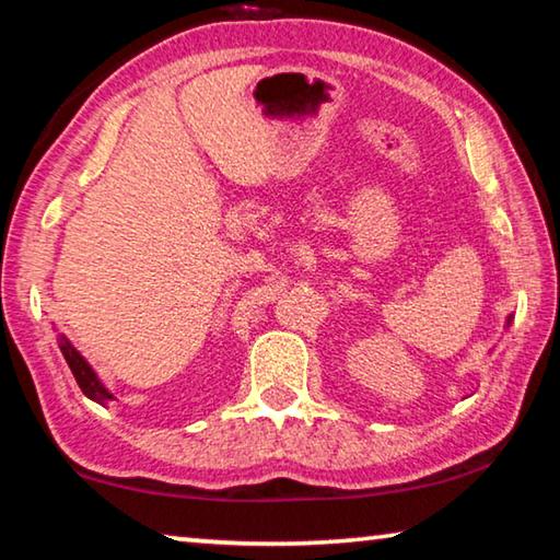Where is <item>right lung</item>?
Returning <instances> with one entry per match:
<instances>
[{
    "mask_svg": "<svg viewBox=\"0 0 560 560\" xmlns=\"http://www.w3.org/2000/svg\"><path fill=\"white\" fill-rule=\"evenodd\" d=\"M61 353H63V358H66V363H69L71 373H73V377H75V383H79L83 395H89V397H93V400H98V402L113 400V395L106 390V387H103V385L98 383L96 373L91 371V365L86 363V360L81 358L79 350H75V348L69 343V340H61Z\"/></svg>",
    "mask_w": 560,
    "mask_h": 560,
    "instance_id": "add662e5",
    "label": "right lung"
}]
</instances>
